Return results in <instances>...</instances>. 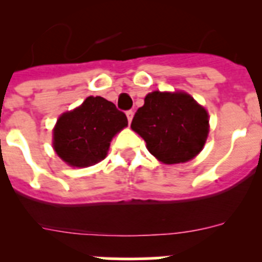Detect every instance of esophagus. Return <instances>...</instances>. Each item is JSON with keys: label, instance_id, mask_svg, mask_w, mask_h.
Returning a JSON list of instances; mask_svg holds the SVG:
<instances>
[{"label": "esophagus", "instance_id": "esophagus-1", "mask_svg": "<svg viewBox=\"0 0 262 262\" xmlns=\"http://www.w3.org/2000/svg\"><path fill=\"white\" fill-rule=\"evenodd\" d=\"M126 115H127V119H128V122H131V120H133V117H134V111L128 110L126 113Z\"/></svg>", "mask_w": 262, "mask_h": 262}]
</instances>
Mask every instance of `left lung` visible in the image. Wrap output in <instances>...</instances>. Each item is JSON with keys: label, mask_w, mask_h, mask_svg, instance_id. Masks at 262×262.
I'll use <instances>...</instances> for the list:
<instances>
[{"label": "left lung", "mask_w": 262, "mask_h": 262, "mask_svg": "<svg viewBox=\"0 0 262 262\" xmlns=\"http://www.w3.org/2000/svg\"><path fill=\"white\" fill-rule=\"evenodd\" d=\"M131 128L160 161L185 163L202 151L209 115L189 94L152 92L134 115Z\"/></svg>", "instance_id": "1"}]
</instances>
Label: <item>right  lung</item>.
Listing matches in <instances>:
<instances>
[{"mask_svg": "<svg viewBox=\"0 0 262 262\" xmlns=\"http://www.w3.org/2000/svg\"><path fill=\"white\" fill-rule=\"evenodd\" d=\"M128 124L123 111L102 97H88L62 114L53 129V148L67 164L89 166L107 154L111 139Z\"/></svg>", "mask_w": 262, "mask_h": 262, "instance_id": "obj_1", "label": "right lung"}]
</instances>
